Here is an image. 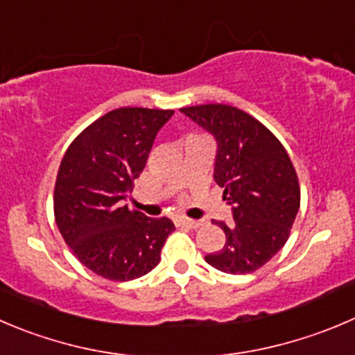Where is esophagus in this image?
Here are the masks:
<instances>
[{
	"label": "esophagus",
	"mask_w": 355,
	"mask_h": 355,
	"mask_svg": "<svg viewBox=\"0 0 355 355\" xmlns=\"http://www.w3.org/2000/svg\"><path fill=\"white\" fill-rule=\"evenodd\" d=\"M175 223L180 226H187V228H198L202 225V221H197V219H190V218H175Z\"/></svg>",
	"instance_id": "34e87169"
}]
</instances>
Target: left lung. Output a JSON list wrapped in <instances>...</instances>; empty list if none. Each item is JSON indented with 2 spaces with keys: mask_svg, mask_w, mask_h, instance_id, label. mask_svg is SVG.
<instances>
[{
  "mask_svg": "<svg viewBox=\"0 0 355 355\" xmlns=\"http://www.w3.org/2000/svg\"><path fill=\"white\" fill-rule=\"evenodd\" d=\"M181 113L216 141L214 181L234 221H216L223 249L205 261L226 273H251L284 248L300 209V187L288 151L256 118L226 104L183 107Z\"/></svg>",
  "mask_w": 355,
  "mask_h": 355,
  "instance_id": "obj_1",
  "label": "left lung"
}]
</instances>
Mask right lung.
<instances>
[{
  "label": "right lung",
  "mask_w": 355,
  "mask_h": 355,
  "mask_svg": "<svg viewBox=\"0 0 355 355\" xmlns=\"http://www.w3.org/2000/svg\"><path fill=\"white\" fill-rule=\"evenodd\" d=\"M172 110L118 107L89 125L60 162L53 211L60 235L89 270L132 281L160 263L174 225L125 204Z\"/></svg>",
  "instance_id": "right-lung-1"
}]
</instances>
